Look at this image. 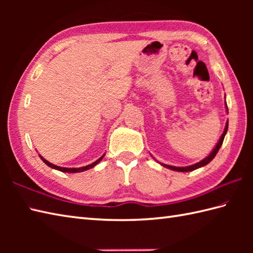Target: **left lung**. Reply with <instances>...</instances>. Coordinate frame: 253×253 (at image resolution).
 Instances as JSON below:
<instances>
[{"label":"left lung","instance_id":"left-lung-1","mask_svg":"<svg viewBox=\"0 0 253 253\" xmlns=\"http://www.w3.org/2000/svg\"><path fill=\"white\" fill-rule=\"evenodd\" d=\"M225 107H226V111H227V113H228V109H227L226 102H225ZM227 129H228V121L226 122V125H225V129H224V131H223V133H222L221 138H219L218 142L216 143L215 148H214V149L212 150V152L210 153L207 158H204L202 161H200V162H198V163H196V164H192V165H189V166H182V168H178V166H171V165H168V164H164V163H160V164L162 165V166H164V168H166V169H171V170H176V171H191V170H195V169H200V168H202V166H206L207 164H209L210 162H211V161H212L214 158H215L216 153L218 152V150H219V148H221L222 143H223V141H224V138H225V135H226Z\"/></svg>","mask_w":253,"mask_h":253}]
</instances>
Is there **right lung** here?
<instances>
[{"mask_svg":"<svg viewBox=\"0 0 253 253\" xmlns=\"http://www.w3.org/2000/svg\"><path fill=\"white\" fill-rule=\"evenodd\" d=\"M104 155L105 154H103L102 155V157L100 158V159H98L95 161V162H93V163H91V164H89V165H87V166H83V168H72V169H68V168H61V166H57V165H54V164H52V163H50L49 161H46L45 159H43L41 157V155H39L40 157V159L43 161V162L47 165V166H50L51 169H57V170H60V171H63V173H82V171H84V170H87V169H92V168H94V166L98 164L100 161H102V159L104 158Z\"/></svg>","mask_w":253,"mask_h":253,"instance_id":"add662e5","label":"right lung"}]
</instances>
